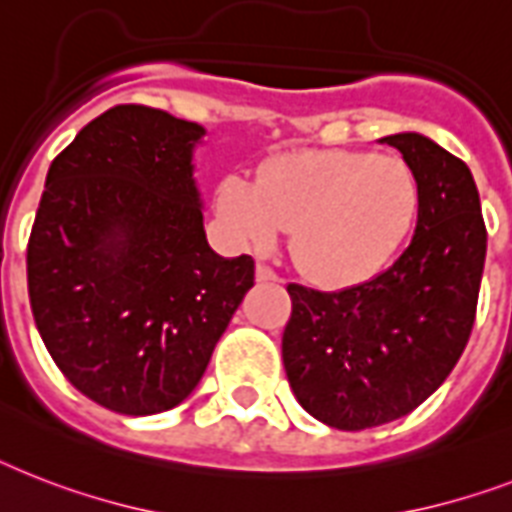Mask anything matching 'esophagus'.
I'll list each match as a JSON object with an SVG mask.
<instances>
[{
    "label": "esophagus",
    "instance_id": "1",
    "mask_svg": "<svg viewBox=\"0 0 512 512\" xmlns=\"http://www.w3.org/2000/svg\"><path fill=\"white\" fill-rule=\"evenodd\" d=\"M255 276H257V281H263V284H276V281H281V278H278L276 273L268 268V265H257Z\"/></svg>",
    "mask_w": 512,
    "mask_h": 512
}]
</instances>
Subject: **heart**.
<instances>
[{
	"instance_id": "obj_1",
	"label": "heart",
	"mask_w": 512,
	"mask_h": 512,
	"mask_svg": "<svg viewBox=\"0 0 512 512\" xmlns=\"http://www.w3.org/2000/svg\"><path fill=\"white\" fill-rule=\"evenodd\" d=\"M215 207L249 247L289 228V252L323 286H357L389 265L421 210V184L400 157L318 149L268 162L257 181L228 176Z\"/></svg>"
}]
</instances>
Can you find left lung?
Returning a JSON list of instances; mask_svg holds the SVG:
<instances>
[{
	"mask_svg": "<svg viewBox=\"0 0 512 512\" xmlns=\"http://www.w3.org/2000/svg\"><path fill=\"white\" fill-rule=\"evenodd\" d=\"M421 184L415 231L384 273L342 292L289 284L281 355L294 397L331 429L360 431L413 413L444 384L471 336L486 228L463 160L429 136L378 139Z\"/></svg>",
	"mask_w": 512,
	"mask_h": 512,
	"instance_id": "8db88e82",
	"label": "left lung"
}]
</instances>
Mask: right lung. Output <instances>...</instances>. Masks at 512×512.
Listing matches in <instances>:
<instances>
[{
  "mask_svg": "<svg viewBox=\"0 0 512 512\" xmlns=\"http://www.w3.org/2000/svg\"><path fill=\"white\" fill-rule=\"evenodd\" d=\"M205 128L144 105L102 112L54 157L28 239L33 321L97 405H181L255 284L205 236L194 149Z\"/></svg>",
  "mask_w": 512,
  "mask_h": 512,
  "instance_id": "right-lung-1",
  "label": "right lung"
}]
</instances>
